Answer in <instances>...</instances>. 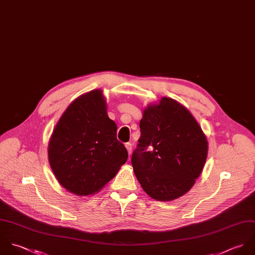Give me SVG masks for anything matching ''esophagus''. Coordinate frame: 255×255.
Masks as SVG:
<instances>
[{
  "label": "esophagus",
  "mask_w": 255,
  "mask_h": 255,
  "mask_svg": "<svg viewBox=\"0 0 255 255\" xmlns=\"http://www.w3.org/2000/svg\"><path fill=\"white\" fill-rule=\"evenodd\" d=\"M125 147H126L127 151H128V153L130 154L131 151H132V144H131V143H126V144H125Z\"/></svg>",
  "instance_id": "34e87169"
}]
</instances>
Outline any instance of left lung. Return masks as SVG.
Wrapping results in <instances>:
<instances>
[{
  "instance_id": "left-lung-1",
  "label": "left lung",
  "mask_w": 255,
  "mask_h": 255,
  "mask_svg": "<svg viewBox=\"0 0 255 255\" xmlns=\"http://www.w3.org/2000/svg\"><path fill=\"white\" fill-rule=\"evenodd\" d=\"M132 165L144 191L171 201L188 192L203 170L208 142L196 119L181 103L162 98L148 105Z\"/></svg>"
}]
</instances>
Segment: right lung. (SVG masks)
Wrapping results in <instances>:
<instances>
[{
	"label": "right lung",
	"mask_w": 255,
	"mask_h": 255,
	"mask_svg": "<svg viewBox=\"0 0 255 255\" xmlns=\"http://www.w3.org/2000/svg\"><path fill=\"white\" fill-rule=\"evenodd\" d=\"M116 131L101 90L72 102L56 124L48 144L49 163L58 182L78 196L99 192L128 158Z\"/></svg>",
	"instance_id": "add662e5"
}]
</instances>
